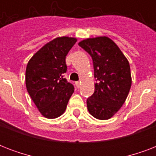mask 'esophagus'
I'll return each mask as SVG.
<instances>
[{
    "label": "esophagus",
    "instance_id": "obj_1",
    "mask_svg": "<svg viewBox=\"0 0 156 156\" xmlns=\"http://www.w3.org/2000/svg\"><path fill=\"white\" fill-rule=\"evenodd\" d=\"M75 85H76V87H77L79 88V87H80V86H81V83H80V82H76Z\"/></svg>",
    "mask_w": 156,
    "mask_h": 156
}]
</instances>
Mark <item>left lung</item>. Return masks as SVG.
Listing matches in <instances>:
<instances>
[{"label": "left lung", "mask_w": 156, "mask_h": 156, "mask_svg": "<svg viewBox=\"0 0 156 156\" xmlns=\"http://www.w3.org/2000/svg\"><path fill=\"white\" fill-rule=\"evenodd\" d=\"M78 45L92 57L95 92L87 100L90 114L108 120L120 110L132 84L130 66L119 47L107 36L87 38Z\"/></svg>", "instance_id": "8db88e82"}]
</instances>
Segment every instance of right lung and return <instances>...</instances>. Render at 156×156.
<instances>
[{"label": "right lung", "instance_id": "obj_1", "mask_svg": "<svg viewBox=\"0 0 156 156\" xmlns=\"http://www.w3.org/2000/svg\"><path fill=\"white\" fill-rule=\"evenodd\" d=\"M77 39L56 37L44 44L29 60L26 69V87L43 116L54 119L65 112L73 86L63 78L67 70L66 56Z\"/></svg>", "mask_w": 156, "mask_h": 156}]
</instances>
